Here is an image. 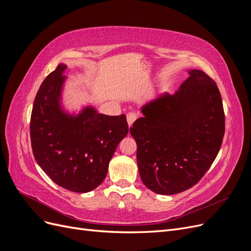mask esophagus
Segmentation results:
<instances>
[{
  "label": "esophagus",
  "mask_w": 251,
  "mask_h": 251,
  "mask_svg": "<svg viewBox=\"0 0 251 251\" xmlns=\"http://www.w3.org/2000/svg\"><path fill=\"white\" fill-rule=\"evenodd\" d=\"M136 119H137V115H136L135 113H133V112L127 113V115H126V121H127L128 126H132L133 124L135 123Z\"/></svg>",
  "instance_id": "obj_1"
}]
</instances>
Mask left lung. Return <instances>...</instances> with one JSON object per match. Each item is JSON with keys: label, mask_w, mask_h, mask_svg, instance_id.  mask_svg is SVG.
Segmentation results:
<instances>
[{"label": "left lung", "mask_w": 251, "mask_h": 251, "mask_svg": "<svg viewBox=\"0 0 251 251\" xmlns=\"http://www.w3.org/2000/svg\"><path fill=\"white\" fill-rule=\"evenodd\" d=\"M187 72L173 95L142 105L143 116L130 128L140 178L158 195L179 194L198 183L223 140L225 116L217 83L201 70Z\"/></svg>", "instance_id": "obj_1"}]
</instances>
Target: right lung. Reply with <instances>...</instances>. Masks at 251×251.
Masks as SVG:
<instances>
[{"mask_svg":"<svg viewBox=\"0 0 251 251\" xmlns=\"http://www.w3.org/2000/svg\"><path fill=\"white\" fill-rule=\"evenodd\" d=\"M66 64H59L42 82L32 108L30 137L41 169L57 185L83 194L104 180L128 126L126 115H104L90 104L78 113L66 110Z\"/></svg>","mask_w":251,"mask_h":251,"instance_id":"add662e5","label":"right lung"}]
</instances>
